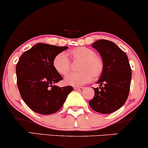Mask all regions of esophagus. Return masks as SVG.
Segmentation results:
<instances>
[{"instance_id":"esophagus-1","label":"esophagus","mask_w":148,"mask_h":148,"mask_svg":"<svg viewBox=\"0 0 148 148\" xmlns=\"http://www.w3.org/2000/svg\"><path fill=\"white\" fill-rule=\"evenodd\" d=\"M74 89L78 91H83L84 89V87H74Z\"/></svg>"}]
</instances>
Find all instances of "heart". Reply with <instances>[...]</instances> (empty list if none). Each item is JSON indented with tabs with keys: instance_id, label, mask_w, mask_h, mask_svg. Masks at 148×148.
Instances as JSON below:
<instances>
[{
	"instance_id": "heart-1",
	"label": "heart",
	"mask_w": 148,
	"mask_h": 148,
	"mask_svg": "<svg viewBox=\"0 0 148 148\" xmlns=\"http://www.w3.org/2000/svg\"><path fill=\"white\" fill-rule=\"evenodd\" d=\"M68 54L73 61H80L78 67L80 72L70 73L65 76L64 82L66 85L81 86L91 81L93 78L96 79L103 72V61L90 48L78 47L71 50ZM52 65L57 73L64 76L70 72L71 61L66 53L62 52L55 56Z\"/></svg>"
}]
</instances>
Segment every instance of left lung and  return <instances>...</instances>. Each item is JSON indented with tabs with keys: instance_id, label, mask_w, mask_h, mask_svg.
<instances>
[{
	"instance_id": "1",
	"label": "left lung",
	"mask_w": 148,
	"mask_h": 148,
	"mask_svg": "<svg viewBox=\"0 0 148 148\" xmlns=\"http://www.w3.org/2000/svg\"><path fill=\"white\" fill-rule=\"evenodd\" d=\"M102 57L104 69L93 88L95 94L89 104L93 111L102 114L113 113L128 98L132 72L126 54L115 43L100 40L92 44Z\"/></svg>"
}]
</instances>
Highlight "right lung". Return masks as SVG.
Segmentation results:
<instances>
[{
  "mask_svg": "<svg viewBox=\"0 0 148 148\" xmlns=\"http://www.w3.org/2000/svg\"><path fill=\"white\" fill-rule=\"evenodd\" d=\"M68 48L39 43L20 57L16 65L17 84L26 104L42 115L55 113L73 90L71 86L55 85L63 79L52 65L57 54Z\"/></svg>",
  "mask_w": 148,
  "mask_h": 148,
  "instance_id": "1",
  "label": "right lung"
}]
</instances>
